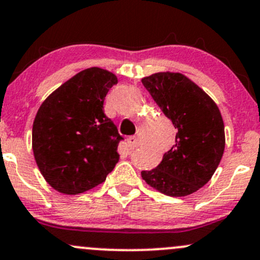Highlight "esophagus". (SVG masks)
Wrapping results in <instances>:
<instances>
[{"label": "esophagus", "instance_id": "obj_1", "mask_svg": "<svg viewBox=\"0 0 260 260\" xmlns=\"http://www.w3.org/2000/svg\"><path fill=\"white\" fill-rule=\"evenodd\" d=\"M138 138L136 136H131V137L127 138V144L131 149H135L136 147H138Z\"/></svg>", "mask_w": 260, "mask_h": 260}]
</instances>
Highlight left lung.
Here are the masks:
<instances>
[{"instance_id":"left-lung-1","label":"left lung","mask_w":260,"mask_h":260,"mask_svg":"<svg viewBox=\"0 0 260 260\" xmlns=\"http://www.w3.org/2000/svg\"><path fill=\"white\" fill-rule=\"evenodd\" d=\"M142 83L177 128L176 144L151 171H142L147 184L169 197H184L209 182L225 147L219 108L182 73L159 72Z\"/></svg>"}]
</instances>
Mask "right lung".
Here are the masks:
<instances>
[{
	"mask_svg": "<svg viewBox=\"0 0 260 260\" xmlns=\"http://www.w3.org/2000/svg\"><path fill=\"white\" fill-rule=\"evenodd\" d=\"M116 76L87 68L46 98L32 128V149L48 184L63 194H78L106 180L119 160L123 137L103 111Z\"/></svg>",
	"mask_w": 260,
	"mask_h": 260,
	"instance_id": "right-lung-1",
	"label": "right lung"
}]
</instances>
